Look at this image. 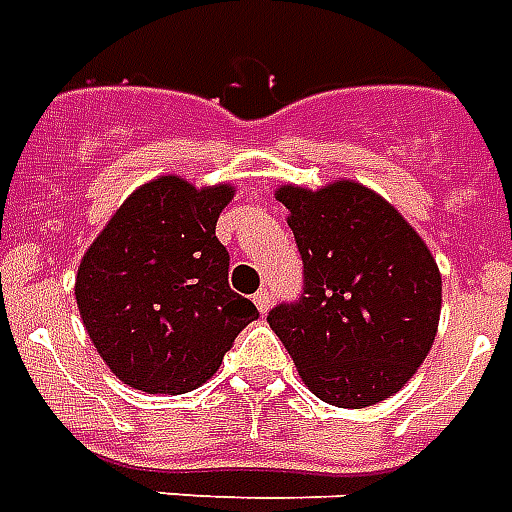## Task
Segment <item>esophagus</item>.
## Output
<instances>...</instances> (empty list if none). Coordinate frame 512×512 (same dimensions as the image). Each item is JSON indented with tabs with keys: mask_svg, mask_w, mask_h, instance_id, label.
Wrapping results in <instances>:
<instances>
[{
	"mask_svg": "<svg viewBox=\"0 0 512 512\" xmlns=\"http://www.w3.org/2000/svg\"><path fill=\"white\" fill-rule=\"evenodd\" d=\"M253 302H256V307H259L261 313H267L272 305V291L270 288H259L256 294H253Z\"/></svg>",
	"mask_w": 512,
	"mask_h": 512,
	"instance_id": "34e87169",
	"label": "esophagus"
}]
</instances>
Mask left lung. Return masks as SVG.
<instances>
[{
	"mask_svg": "<svg viewBox=\"0 0 512 512\" xmlns=\"http://www.w3.org/2000/svg\"><path fill=\"white\" fill-rule=\"evenodd\" d=\"M278 202L305 264L297 302L267 321L305 386L334 407L394 397L424 364L440 324L437 261L397 207L356 180L310 191L280 186Z\"/></svg>",
	"mask_w": 512,
	"mask_h": 512,
	"instance_id": "left-lung-1",
	"label": "left lung"
}]
</instances>
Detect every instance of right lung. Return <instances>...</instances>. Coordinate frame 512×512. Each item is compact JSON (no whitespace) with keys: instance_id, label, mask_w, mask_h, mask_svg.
<instances>
[{"instance_id":"1","label":"right lung","mask_w":512,"mask_h":512,"mask_svg":"<svg viewBox=\"0 0 512 512\" xmlns=\"http://www.w3.org/2000/svg\"><path fill=\"white\" fill-rule=\"evenodd\" d=\"M232 197L229 183L197 188L161 175L115 210L80 261V318L126 386L148 394L202 386L259 318L229 288V251L215 237Z\"/></svg>"}]
</instances>
